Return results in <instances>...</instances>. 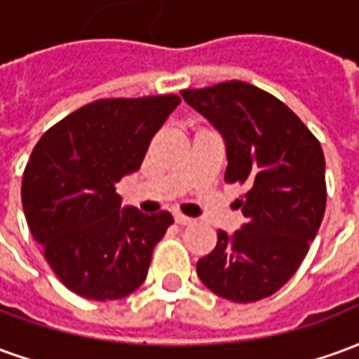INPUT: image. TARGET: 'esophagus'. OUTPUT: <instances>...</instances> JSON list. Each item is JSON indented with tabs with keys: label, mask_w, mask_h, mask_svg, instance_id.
Masks as SVG:
<instances>
[{
	"label": "esophagus",
	"mask_w": 359,
	"mask_h": 359,
	"mask_svg": "<svg viewBox=\"0 0 359 359\" xmlns=\"http://www.w3.org/2000/svg\"><path fill=\"white\" fill-rule=\"evenodd\" d=\"M175 223L180 226H187V225H192V223H194V219H190V217H187V215H180V213H177V215H175Z\"/></svg>",
	"instance_id": "34e87169"
}]
</instances>
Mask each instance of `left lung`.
Segmentation results:
<instances>
[{
    "label": "left lung",
    "instance_id": "8db88e82",
    "mask_svg": "<svg viewBox=\"0 0 359 359\" xmlns=\"http://www.w3.org/2000/svg\"><path fill=\"white\" fill-rule=\"evenodd\" d=\"M184 102L217 128L226 148V182L248 187L236 200L246 223L219 231L198 277L226 300L275 294L308 254L323 221L327 188L321 144L275 95L241 81L182 90Z\"/></svg>",
    "mask_w": 359,
    "mask_h": 359
}]
</instances>
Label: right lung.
Segmentation results:
<instances>
[{
    "label": "right lung",
    "mask_w": 359,
    "mask_h": 359,
    "mask_svg": "<svg viewBox=\"0 0 359 359\" xmlns=\"http://www.w3.org/2000/svg\"><path fill=\"white\" fill-rule=\"evenodd\" d=\"M179 95L97 100L38 140L22 177L32 236L59 280L88 300H118L146 280L169 211L121 205L118 180L140 169L154 134Z\"/></svg>",
    "instance_id": "1"
}]
</instances>
